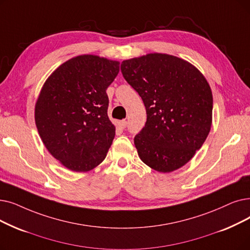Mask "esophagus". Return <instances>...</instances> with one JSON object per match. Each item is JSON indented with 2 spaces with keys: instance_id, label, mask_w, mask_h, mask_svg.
<instances>
[{
  "instance_id": "34e87169",
  "label": "esophagus",
  "mask_w": 250,
  "mask_h": 250,
  "mask_svg": "<svg viewBox=\"0 0 250 250\" xmlns=\"http://www.w3.org/2000/svg\"><path fill=\"white\" fill-rule=\"evenodd\" d=\"M119 125H121L122 128H125L127 125V122L126 121H122L121 123H119Z\"/></svg>"
}]
</instances>
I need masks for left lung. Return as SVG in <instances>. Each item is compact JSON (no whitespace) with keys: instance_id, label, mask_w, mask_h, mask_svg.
Wrapping results in <instances>:
<instances>
[{"instance_id":"8db88e82","label":"left lung","mask_w":250,"mask_h":250,"mask_svg":"<svg viewBox=\"0 0 250 250\" xmlns=\"http://www.w3.org/2000/svg\"><path fill=\"white\" fill-rule=\"evenodd\" d=\"M121 69L146 107L147 122L134 139L141 160L160 172L185 166L210 131L208 81L188 61L161 53L125 60Z\"/></svg>"}]
</instances>
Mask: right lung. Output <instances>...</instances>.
I'll return each mask as SVG.
<instances>
[{"label": "right lung", "mask_w": 250, "mask_h": 250, "mask_svg": "<svg viewBox=\"0 0 250 250\" xmlns=\"http://www.w3.org/2000/svg\"><path fill=\"white\" fill-rule=\"evenodd\" d=\"M119 62L81 55L64 62L45 82L35 108L38 132L51 155L73 171L105 159L115 136L106 90Z\"/></svg>", "instance_id": "add662e5"}]
</instances>
